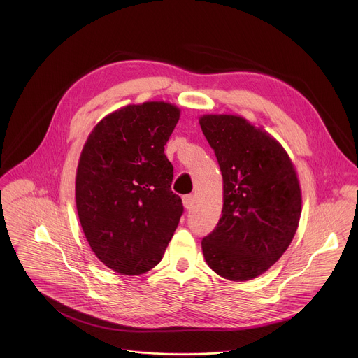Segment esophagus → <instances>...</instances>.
Wrapping results in <instances>:
<instances>
[{"label":"esophagus","instance_id":"1","mask_svg":"<svg viewBox=\"0 0 358 358\" xmlns=\"http://www.w3.org/2000/svg\"><path fill=\"white\" fill-rule=\"evenodd\" d=\"M194 195H185L182 196V206L187 208V210H191L194 207Z\"/></svg>","mask_w":358,"mask_h":358}]
</instances>
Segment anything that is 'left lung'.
I'll list each match as a JSON object with an SVG mask.
<instances>
[{
	"mask_svg": "<svg viewBox=\"0 0 358 358\" xmlns=\"http://www.w3.org/2000/svg\"><path fill=\"white\" fill-rule=\"evenodd\" d=\"M222 173L224 206L202 239L207 265L221 278L246 282L265 273L289 248L301 214L296 167L262 126L236 115H202Z\"/></svg>",
	"mask_w": 358,
	"mask_h": 358,
	"instance_id": "1",
	"label": "left lung"
}]
</instances>
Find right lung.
<instances>
[{
    "label": "right lung",
    "instance_id": "1",
    "mask_svg": "<svg viewBox=\"0 0 358 358\" xmlns=\"http://www.w3.org/2000/svg\"><path fill=\"white\" fill-rule=\"evenodd\" d=\"M180 113L163 100L123 106L93 127L82 148L78 217L96 258L120 275L155 268L184 211L164 155Z\"/></svg>",
    "mask_w": 358,
    "mask_h": 358
}]
</instances>
